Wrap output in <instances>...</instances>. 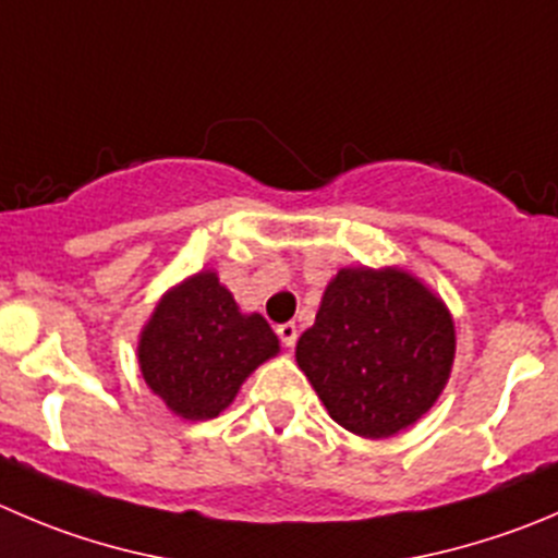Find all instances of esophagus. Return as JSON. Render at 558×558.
<instances>
[{"instance_id": "1", "label": "esophagus", "mask_w": 558, "mask_h": 558, "mask_svg": "<svg viewBox=\"0 0 558 558\" xmlns=\"http://www.w3.org/2000/svg\"><path fill=\"white\" fill-rule=\"evenodd\" d=\"M276 333H279L284 348H293L295 339H299V326L295 323H282V326H276Z\"/></svg>"}]
</instances>
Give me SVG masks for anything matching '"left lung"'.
<instances>
[{"instance_id": "left-lung-1", "label": "left lung", "mask_w": 558, "mask_h": 558, "mask_svg": "<svg viewBox=\"0 0 558 558\" xmlns=\"http://www.w3.org/2000/svg\"><path fill=\"white\" fill-rule=\"evenodd\" d=\"M454 320L418 276L348 265L326 284L295 362L328 416L369 441L416 424L452 375Z\"/></svg>"}]
</instances>
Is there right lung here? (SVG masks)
<instances>
[{"label":"right lung","mask_w":558,"mask_h":558,"mask_svg":"<svg viewBox=\"0 0 558 558\" xmlns=\"http://www.w3.org/2000/svg\"><path fill=\"white\" fill-rule=\"evenodd\" d=\"M279 355L259 312H241L210 268L185 276L158 299L136 342L147 389L185 422L216 418L243 380Z\"/></svg>","instance_id":"right-lung-1"}]
</instances>
